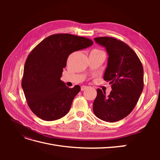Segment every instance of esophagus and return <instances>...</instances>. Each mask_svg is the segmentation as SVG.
<instances>
[{
	"mask_svg": "<svg viewBox=\"0 0 160 160\" xmlns=\"http://www.w3.org/2000/svg\"><path fill=\"white\" fill-rule=\"evenodd\" d=\"M88 87H87V86H81V91H84L86 89H88Z\"/></svg>",
	"mask_w": 160,
	"mask_h": 160,
	"instance_id": "obj_1",
	"label": "esophagus"
}]
</instances>
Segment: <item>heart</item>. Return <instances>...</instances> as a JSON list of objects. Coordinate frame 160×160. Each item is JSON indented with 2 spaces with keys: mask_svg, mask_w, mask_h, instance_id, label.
Returning a JSON list of instances; mask_svg holds the SVG:
<instances>
[{
  "mask_svg": "<svg viewBox=\"0 0 160 160\" xmlns=\"http://www.w3.org/2000/svg\"><path fill=\"white\" fill-rule=\"evenodd\" d=\"M94 50H97V49H94ZM97 51H99V50H97Z\"/></svg>",
  "mask_w": 160,
  "mask_h": 160,
  "instance_id": "1",
  "label": "heart"
}]
</instances>
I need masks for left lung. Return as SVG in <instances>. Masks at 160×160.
<instances>
[{"label": "left lung", "mask_w": 160, "mask_h": 160, "mask_svg": "<svg viewBox=\"0 0 160 160\" xmlns=\"http://www.w3.org/2000/svg\"><path fill=\"white\" fill-rule=\"evenodd\" d=\"M105 47L109 58L103 79L109 81L112 91L108 96L98 89L93 113L105 122L123 119L136 105L143 89V69L137 54L126 43L114 37L94 38Z\"/></svg>", "instance_id": "8db88e82"}]
</instances>
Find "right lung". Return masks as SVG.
Returning <instances> with one entry per match:
<instances>
[{"label": "right lung", "instance_id": "1", "mask_svg": "<svg viewBox=\"0 0 160 160\" xmlns=\"http://www.w3.org/2000/svg\"><path fill=\"white\" fill-rule=\"evenodd\" d=\"M93 44L88 38L68 33L45 38L28 55L24 67L22 88L28 107L38 118L54 121L71 108L79 85L67 87L60 79L68 57Z\"/></svg>", "mask_w": 160, "mask_h": 160}]
</instances>
